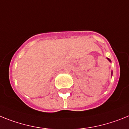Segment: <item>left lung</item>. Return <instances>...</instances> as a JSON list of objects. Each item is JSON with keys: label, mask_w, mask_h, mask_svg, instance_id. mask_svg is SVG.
I'll return each instance as SVG.
<instances>
[{"label": "left lung", "mask_w": 129, "mask_h": 129, "mask_svg": "<svg viewBox=\"0 0 129 129\" xmlns=\"http://www.w3.org/2000/svg\"><path fill=\"white\" fill-rule=\"evenodd\" d=\"M107 59H108V61H110V62H111V60H110L109 58H107ZM111 75H112V73H111Z\"/></svg>", "instance_id": "8db88e82"}]
</instances>
